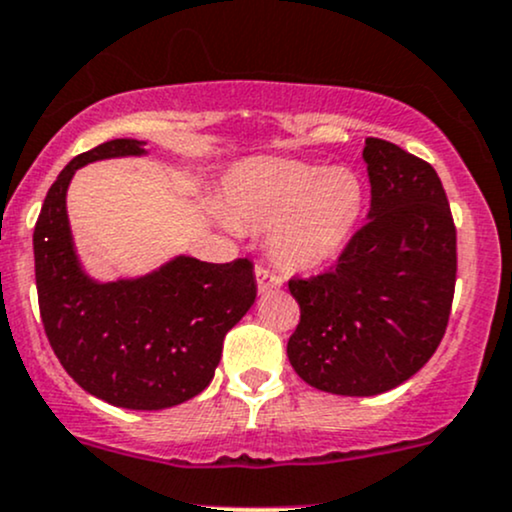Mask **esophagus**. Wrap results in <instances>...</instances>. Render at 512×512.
Listing matches in <instances>:
<instances>
[{"label": "esophagus", "mask_w": 512, "mask_h": 512, "mask_svg": "<svg viewBox=\"0 0 512 512\" xmlns=\"http://www.w3.org/2000/svg\"><path fill=\"white\" fill-rule=\"evenodd\" d=\"M256 283H258V290L268 292V290H273V287L283 285V278H280L275 271H271L266 263H256Z\"/></svg>", "instance_id": "34e87169"}]
</instances>
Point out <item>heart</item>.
Here are the masks:
<instances>
[{
	"instance_id": "heart-1",
	"label": "heart",
	"mask_w": 512,
	"mask_h": 512,
	"mask_svg": "<svg viewBox=\"0 0 512 512\" xmlns=\"http://www.w3.org/2000/svg\"><path fill=\"white\" fill-rule=\"evenodd\" d=\"M365 208V183L348 166L258 159L227 181V212L237 227L268 229L275 261L312 268L343 249Z\"/></svg>"
}]
</instances>
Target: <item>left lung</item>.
Here are the masks:
<instances>
[{
	"instance_id": "1",
	"label": "left lung",
	"mask_w": 512,
	"mask_h": 512,
	"mask_svg": "<svg viewBox=\"0 0 512 512\" xmlns=\"http://www.w3.org/2000/svg\"><path fill=\"white\" fill-rule=\"evenodd\" d=\"M367 222L329 271L290 278L300 324L287 341L297 375L321 392L372 396L433 358L457 280V229L435 169L367 137Z\"/></svg>"
}]
</instances>
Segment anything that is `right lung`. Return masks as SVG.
<instances>
[{"label": "right lung", "mask_w": 512, "mask_h": 512, "mask_svg": "<svg viewBox=\"0 0 512 512\" xmlns=\"http://www.w3.org/2000/svg\"><path fill=\"white\" fill-rule=\"evenodd\" d=\"M142 152L137 140H111L74 157L45 195L33 256L40 319L67 375L120 409L159 411L212 382L227 331L256 300V278L249 258L191 256L137 280L86 278L67 222V186L79 166Z\"/></svg>", "instance_id": "1"}]
</instances>
